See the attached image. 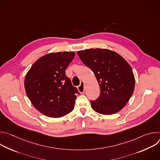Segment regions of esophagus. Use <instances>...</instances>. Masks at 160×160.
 <instances>
[{
  "instance_id": "esophagus-1",
  "label": "esophagus",
  "mask_w": 160,
  "mask_h": 160,
  "mask_svg": "<svg viewBox=\"0 0 160 160\" xmlns=\"http://www.w3.org/2000/svg\"><path fill=\"white\" fill-rule=\"evenodd\" d=\"M78 90L79 91L80 93H83L84 92V90H85V87H84V85L83 83L82 82V83L78 87Z\"/></svg>"
}]
</instances>
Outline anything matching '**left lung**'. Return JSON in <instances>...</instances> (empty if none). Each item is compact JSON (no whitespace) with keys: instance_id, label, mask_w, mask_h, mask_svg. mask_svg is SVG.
I'll list each match as a JSON object with an SVG mask.
<instances>
[{"instance_id":"8db88e82","label":"left lung","mask_w":160,"mask_h":160,"mask_svg":"<svg viewBox=\"0 0 160 160\" xmlns=\"http://www.w3.org/2000/svg\"><path fill=\"white\" fill-rule=\"evenodd\" d=\"M77 54L92 70L100 87V96L90 101L91 107L102 115L120 111L134 90L135 78L130 64L120 54L106 49H88Z\"/></svg>"}]
</instances>
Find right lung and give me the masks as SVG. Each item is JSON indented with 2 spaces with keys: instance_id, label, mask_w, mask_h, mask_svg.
<instances>
[{
  "instance_id": "right-lung-1",
  "label": "right lung",
  "mask_w": 160,
  "mask_h": 160,
  "mask_svg": "<svg viewBox=\"0 0 160 160\" xmlns=\"http://www.w3.org/2000/svg\"><path fill=\"white\" fill-rule=\"evenodd\" d=\"M74 52L48 54L37 59L25 78L27 95L44 115L60 118L73 111L79 92L65 73Z\"/></svg>"
}]
</instances>
